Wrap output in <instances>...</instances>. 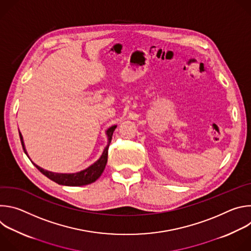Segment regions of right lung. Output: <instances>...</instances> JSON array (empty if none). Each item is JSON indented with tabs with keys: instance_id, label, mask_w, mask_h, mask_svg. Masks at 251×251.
Segmentation results:
<instances>
[{
	"instance_id": "obj_1",
	"label": "right lung",
	"mask_w": 251,
	"mask_h": 251,
	"mask_svg": "<svg viewBox=\"0 0 251 251\" xmlns=\"http://www.w3.org/2000/svg\"><path fill=\"white\" fill-rule=\"evenodd\" d=\"M117 125H113L111 127H109L108 129L106 130V136H107V145L104 148L100 158L94 162L92 165H90L88 168L76 172V173H71V174H63V173H53V172H50L47 171L43 168H41L40 166L35 165L32 161L31 163L37 167V169L43 173L46 176H48L49 178H50L51 181L55 182L58 185H62V186H69V187H79V186H85V185H89L91 183H94L97 178L101 176V174L103 173L105 166L107 164V158H108V147L112 139V135L114 130L116 129ZM20 134V138H21V143L22 146L24 149V152L25 153V155L28 157L27 152L25 150V146L24 143V139H23V135L21 134V132L19 131ZM29 159V157H28ZM30 160V159H29Z\"/></svg>"
}]
</instances>
